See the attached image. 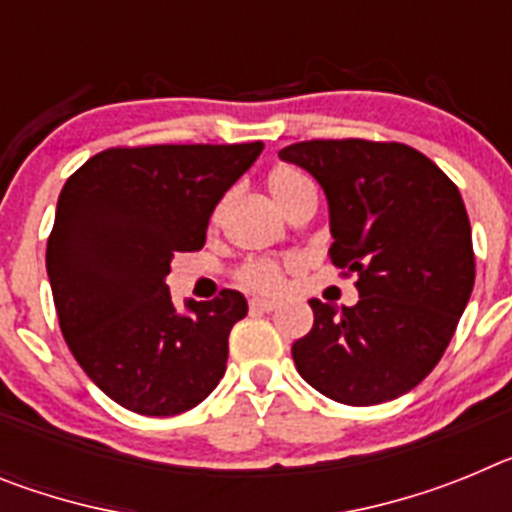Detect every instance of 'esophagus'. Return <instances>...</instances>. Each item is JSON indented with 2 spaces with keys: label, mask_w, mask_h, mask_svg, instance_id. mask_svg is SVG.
<instances>
[{
  "label": "esophagus",
  "mask_w": 512,
  "mask_h": 512,
  "mask_svg": "<svg viewBox=\"0 0 512 512\" xmlns=\"http://www.w3.org/2000/svg\"><path fill=\"white\" fill-rule=\"evenodd\" d=\"M279 302L274 300H264V297H253L251 300V312H271L277 310Z\"/></svg>",
  "instance_id": "esophagus-1"
}]
</instances>
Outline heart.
<instances>
[{
  "instance_id": "heart-1",
  "label": "heart",
  "mask_w": 512,
  "mask_h": 512,
  "mask_svg": "<svg viewBox=\"0 0 512 512\" xmlns=\"http://www.w3.org/2000/svg\"><path fill=\"white\" fill-rule=\"evenodd\" d=\"M305 187H312L310 179L300 169H295V166H277V169H271L269 192L277 200L279 207ZM220 212H223V205H217V210L212 212V223L220 220ZM241 279L248 287L261 289V292H277L282 287V269L274 261H253V264H248L243 269Z\"/></svg>"
}]
</instances>
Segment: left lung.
Returning a JSON list of instances; mask_svg holds the SVG:
<instances>
[{
  "instance_id": "left-lung-1",
  "label": "left lung",
  "mask_w": 512,
  "mask_h": 512,
  "mask_svg": "<svg viewBox=\"0 0 512 512\" xmlns=\"http://www.w3.org/2000/svg\"><path fill=\"white\" fill-rule=\"evenodd\" d=\"M323 187L330 261L356 274L354 307L310 300L315 320L292 359L343 405H379L423 382L474 287L472 228L449 176L402 143L307 140L279 151Z\"/></svg>"
}]
</instances>
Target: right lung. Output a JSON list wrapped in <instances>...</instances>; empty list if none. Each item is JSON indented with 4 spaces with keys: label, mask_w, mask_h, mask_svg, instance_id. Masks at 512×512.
<instances>
[{
    "label": "right lung",
    "mask_w": 512,
    "mask_h": 512,
    "mask_svg": "<svg viewBox=\"0 0 512 512\" xmlns=\"http://www.w3.org/2000/svg\"><path fill=\"white\" fill-rule=\"evenodd\" d=\"M264 143L146 146L97 153L63 184L45 269L63 338L87 377L122 408L169 418L223 379L241 292L174 305L171 259L200 251L217 202Z\"/></svg>",
    "instance_id": "obj_1"
}]
</instances>
